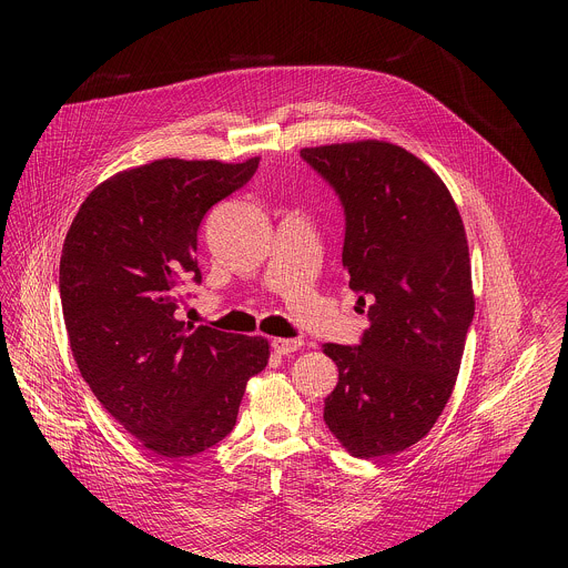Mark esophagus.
<instances>
[{"instance_id": "esophagus-1", "label": "esophagus", "mask_w": 568, "mask_h": 568, "mask_svg": "<svg viewBox=\"0 0 568 568\" xmlns=\"http://www.w3.org/2000/svg\"><path fill=\"white\" fill-rule=\"evenodd\" d=\"M271 347L277 354H291V352H297L302 347V338H273Z\"/></svg>"}]
</instances>
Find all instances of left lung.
<instances>
[{"mask_svg":"<svg viewBox=\"0 0 568 568\" xmlns=\"http://www.w3.org/2000/svg\"><path fill=\"white\" fill-rule=\"evenodd\" d=\"M302 158L343 203V268L369 317L361 345H324L338 367L325 424L354 457L398 455L457 383L475 317L466 230L437 172L403 146L361 140Z\"/></svg>","mask_w":568,"mask_h":568,"instance_id":"8db88e82","label":"left lung"}]
</instances>
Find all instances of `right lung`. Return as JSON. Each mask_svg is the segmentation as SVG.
Listing matches in <instances>:
<instances>
[{"mask_svg": "<svg viewBox=\"0 0 568 568\" xmlns=\"http://www.w3.org/2000/svg\"><path fill=\"white\" fill-rule=\"evenodd\" d=\"M257 163L170 158L122 170L91 190L63 243L59 288L82 378L162 459L199 455L232 433L246 381L268 363L262 336L176 317L185 282L201 284L203 216Z\"/></svg>", "mask_w": 568, "mask_h": 568, "instance_id": "1", "label": "right lung"}]
</instances>
